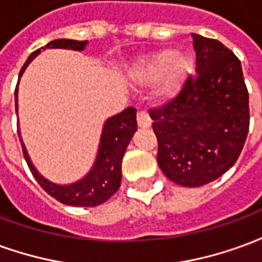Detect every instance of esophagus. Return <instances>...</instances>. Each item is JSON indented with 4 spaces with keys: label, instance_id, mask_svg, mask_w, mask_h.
I'll return each mask as SVG.
<instances>
[{
    "label": "esophagus",
    "instance_id": "34e87169",
    "mask_svg": "<svg viewBox=\"0 0 262 262\" xmlns=\"http://www.w3.org/2000/svg\"><path fill=\"white\" fill-rule=\"evenodd\" d=\"M137 126L139 127H144V129H147V127L151 126V119H150L148 114H146L144 111L137 114Z\"/></svg>",
    "mask_w": 262,
    "mask_h": 262
}]
</instances>
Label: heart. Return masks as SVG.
Here are the masks:
<instances>
[{"label":"heart","instance_id":"obj_1","mask_svg":"<svg viewBox=\"0 0 262 262\" xmlns=\"http://www.w3.org/2000/svg\"><path fill=\"white\" fill-rule=\"evenodd\" d=\"M192 70L193 60L189 54L165 48L140 60L132 70L130 80L136 84H147L159 78L154 98L159 102H170L182 91Z\"/></svg>","mask_w":262,"mask_h":262}]
</instances>
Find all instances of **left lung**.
Masks as SVG:
<instances>
[{"instance_id":"8db88e82","label":"left lung","mask_w":262,"mask_h":262,"mask_svg":"<svg viewBox=\"0 0 262 262\" xmlns=\"http://www.w3.org/2000/svg\"><path fill=\"white\" fill-rule=\"evenodd\" d=\"M196 77L176 99L150 111L159 140L157 163L182 187H202L230 170L250 125L240 60L219 40L192 33Z\"/></svg>"}]
</instances>
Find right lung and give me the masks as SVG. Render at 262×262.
Returning <instances> with one entry per match:
<instances>
[{
  "label": "right lung",
  "mask_w": 262,
  "mask_h": 262,
  "mask_svg": "<svg viewBox=\"0 0 262 262\" xmlns=\"http://www.w3.org/2000/svg\"><path fill=\"white\" fill-rule=\"evenodd\" d=\"M88 40H73V39H56L49 42L46 46L37 49L36 52L28 57L24 67L20 69L18 85L22 75L31 64L33 59L42 53V50L48 49H67L74 52H82L86 48ZM18 85L15 90V111L18 114ZM136 109L133 106L126 108L123 112L114 115L103 122L102 132L99 137L97 156L92 163V167L85 176L70 184H56L50 181L46 177H43L37 168L33 165L31 156L28 154L26 146L22 140L19 129V120H18V136H19L24 156L29 170L35 177L40 187L46 192L57 199L59 202L70 205V206H84L92 208L101 203L106 202L120 187L122 180V160L132 137L136 133Z\"/></svg>",
  "instance_id": "obj_1"
}]
</instances>
